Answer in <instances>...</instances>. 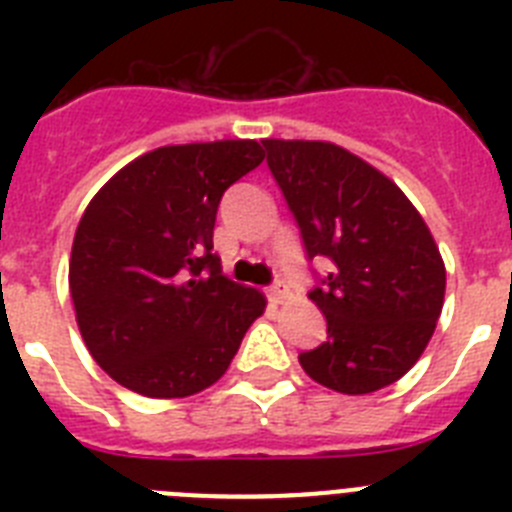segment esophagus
Returning <instances> with one entry per match:
<instances>
[{
  "label": "esophagus",
  "mask_w": 512,
  "mask_h": 512,
  "mask_svg": "<svg viewBox=\"0 0 512 512\" xmlns=\"http://www.w3.org/2000/svg\"><path fill=\"white\" fill-rule=\"evenodd\" d=\"M287 297H289V292L282 282H277L274 287H269V300L274 302V305H284V300H287Z\"/></svg>",
  "instance_id": "34e87169"
}]
</instances>
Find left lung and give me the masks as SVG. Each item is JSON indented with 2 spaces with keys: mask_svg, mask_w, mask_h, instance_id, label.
I'll list each match as a JSON object with an SVG mask.
<instances>
[{
  "mask_svg": "<svg viewBox=\"0 0 512 512\" xmlns=\"http://www.w3.org/2000/svg\"><path fill=\"white\" fill-rule=\"evenodd\" d=\"M264 146L307 256L333 261L310 292L328 341L300 354L302 369L341 395L382 390L413 369L441 315L446 266L431 230L390 176L356 153L328 140Z\"/></svg>",
  "mask_w": 512,
  "mask_h": 512,
  "instance_id": "8db88e82",
  "label": "left lung"
}]
</instances>
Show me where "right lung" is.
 Wrapping results in <instances>:
<instances>
[{
	"label": "right lung",
	"mask_w": 512,
	"mask_h": 512,
	"mask_svg": "<svg viewBox=\"0 0 512 512\" xmlns=\"http://www.w3.org/2000/svg\"><path fill=\"white\" fill-rule=\"evenodd\" d=\"M261 161L256 140L164 146L92 197L69 289L89 354L117 384L176 400L228 372L266 297L225 277L212 230L225 189Z\"/></svg>",
	"instance_id": "right-lung-1"
}]
</instances>
